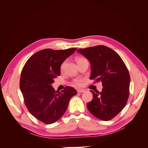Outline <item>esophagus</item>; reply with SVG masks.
I'll return each instance as SVG.
<instances>
[{"label":"esophagus","mask_w":148,"mask_h":148,"mask_svg":"<svg viewBox=\"0 0 148 148\" xmlns=\"http://www.w3.org/2000/svg\"><path fill=\"white\" fill-rule=\"evenodd\" d=\"M77 92L78 93H82V92H84V89H78Z\"/></svg>","instance_id":"obj_1"}]
</instances>
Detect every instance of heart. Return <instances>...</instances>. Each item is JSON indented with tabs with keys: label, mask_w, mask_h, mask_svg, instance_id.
Masks as SVG:
<instances>
[{
	"label": "heart",
	"mask_w": 148,
	"mask_h": 148,
	"mask_svg": "<svg viewBox=\"0 0 148 148\" xmlns=\"http://www.w3.org/2000/svg\"><path fill=\"white\" fill-rule=\"evenodd\" d=\"M82 59H84L83 58H78L77 59V62H78L79 60H82ZM64 62L63 64H62L61 65V69H62L64 68ZM73 84L75 86H81L83 84V79H81V78H78V79H76L74 80L73 82Z\"/></svg>",
	"instance_id": "heart-1"
}]
</instances>
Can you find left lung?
Returning a JSON list of instances; mask_svg holds the SVG:
<instances>
[{"instance_id": "8db88e82", "label": "left lung", "mask_w": 148, "mask_h": 148, "mask_svg": "<svg viewBox=\"0 0 148 148\" xmlns=\"http://www.w3.org/2000/svg\"><path fill=\"white\" fill-rule=\"evenodd\" d=\"M90 62L91 79L102 83V91L92 93L87 104L90 112L101 120L115 117L126 105L130 77L126 65L118 53L105 46L79 49L77 51Z\"/></svg>"}]
</instances>
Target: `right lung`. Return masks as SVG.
<instances>
[{
    "mask_svg": "<svg viewBox=\"0 0 148 148\" xmlns=\"http://www.w3.org/2000/svg\"><path fill=\"white\" fill-rule=\"evenodd\" d=\"M76 50L43 49L31 56L22 70L20 87L25 104L29 112L44 123L52 124L60 119L70 99L77 94L73 87L67 86L58 92L52 86L54 78L60 75L62 63Z\"/></svg>",
    "mask_w": 148,
    "mask_h": 148,
    "instance_id": "add662e5",
    "label": "right lung"
}]
</instances>
